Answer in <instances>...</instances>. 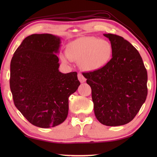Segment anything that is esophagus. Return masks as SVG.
<instances>
[{
  "label": "esophagus",
  "mask_w": 157,
  "mask_h": 157,
  "mask_svg": "<svg viewBox=\"0 0 157 157\" xmlns=\"http://www.w3.org/2000/svg\"><path fill=\"white\" fill-rule=\"evenodd\" d=\"M78 78L79 81L81 83H84L86 81V78H84V76H83L82 74H81V73H78Z\"/></svg>",
  "instance_id": "1"
}]
</instances>
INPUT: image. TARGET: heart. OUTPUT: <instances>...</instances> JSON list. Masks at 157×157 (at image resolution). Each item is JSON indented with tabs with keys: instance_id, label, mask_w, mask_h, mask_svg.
I'll return each mask as SVG.
<instances>
[{
	"instance_id": "heart-1",
	"label": "heart",
	"mask_w": 157,
	"mask_h": 157,
	"mask_svg": "<svg viewBox=\"0 0 157 157\" xmlns=\"http://www.w3.org/2000/svg\"><path fill=\"white\" fill-rule=\"evenodd\" d=\"M112 55L111 42L105 39L86 36L69 42L66 47V56L61 55V59L64 62L67 58L71 61H78L82 69L94 71L107 65Z\"/></svg>"
}]
</instances>
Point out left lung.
<instances>
[{
    "instance_id": "left-lung-1",
    "label": "left lung",
    "mask_w": 157,
    "mask_h": 157,
    "mask_svg": "<svg viewBox=\"0 0 157 157\" xmlns=\"http://www.w3.org/2000/svg\"><path fill=\"white\" fill-rule=\"evenodd\" d=\"M112 59L97 71L83 73L92 89L94 114L102 124L119 126L133 120L148 94L147 71L138 51L121 36L104 34Z\"/></svg>"
}]
</instances>
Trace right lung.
<instances>
[{
    "label": "right lung",
    "instance_id": "1",
    "mask_svg": "<svg viewBox=\"0 0 157 157\" xmlns=\"http://www.w3.org/2000/svg\"><path fill=\"white\" fill-rule=\"evenodd\" d=\"M61 38L50 34L26 37L11 61L13 102L32 125L48 128L61 124L69 111V97L80 82L77 72L59 71Z\"/></svg>",
    "mask_w": 157,
    "mask_h": 157
}]
</instances>
